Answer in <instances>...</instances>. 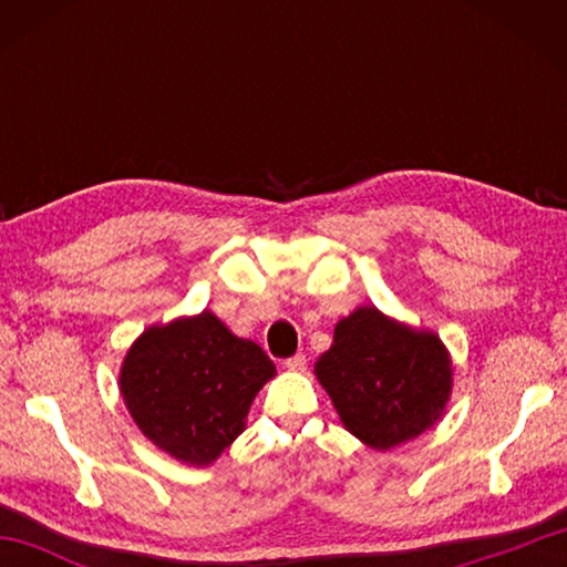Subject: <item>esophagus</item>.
Wrapping results in <instances>:
<instances>
[{
    "mask_svg": "<svg viewBox=\"0 0 567 567\" xmlns=\"http://www.w3.org/2000/svg\"><path fill=\"white\" fill-rule=\"evenodd\" d=\"M285 368H287V370L300 372V370H305V368H307V358H305L302 352H297V354H292V358H287V360H285Z\"/></svg>",
    "mask_w": 567,
    "mask_h": 567,
    "instance_id": "esophagus-1",
    "label": "esophagus"
}]
</instances>
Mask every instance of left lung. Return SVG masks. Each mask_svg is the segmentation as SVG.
Instances as JSON below:
<instances>
[{
	"label": "left lung",
	"mask_w": 567,
	"mask_h": 567,
	"mask_svg": "<svg viewBox=\"0 0 567 567\" xmlns=\"http://www.w3.org/2000/svg\"><path fill=\"white\" fill-rule=\"evenodd\" d=\"M315 375L344 427L375 450L433 427L453 388V364L437 334L392 322L375 307L338 322Z\"/></svg>",
	"instance_id": "8db88e82"
}]
</instances>
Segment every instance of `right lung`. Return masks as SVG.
<instances>
[{
	"label": "right lung",
	"mask_w": 567,
	"mask_h": 567,
	"mask_svg": "<svg viewBox=\"0 0 567 567\" xmlns=\"http://www.w3.org/2000/svg\"><path fill=\"white\" fill-rule=\"evenodd\" d=\"M272 375L260 344L235 338L205 310L142 332L124 358L120 390L152 443L199 467L243 433L249 405Z\"/></svg>",
	"instance_id": "obj_1"
}]
</instances>
